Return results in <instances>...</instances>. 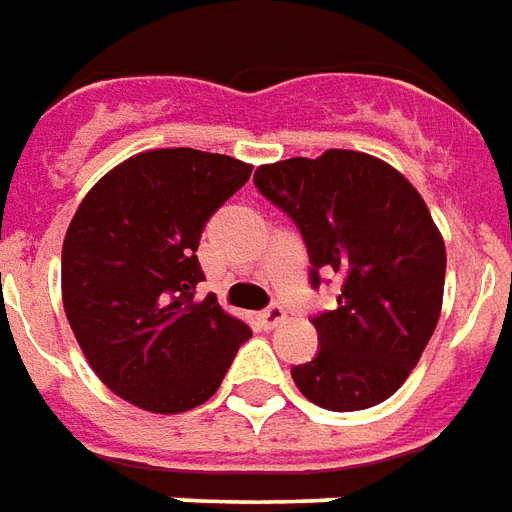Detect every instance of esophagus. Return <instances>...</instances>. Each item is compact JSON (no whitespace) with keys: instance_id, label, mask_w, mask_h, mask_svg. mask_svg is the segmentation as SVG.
<instances>
[{"instance_id":"obj_1","label":"esophagus","mask_w":512,"mask_h":512,"mask_svg":"<svg viewBox=\"0 0 512 512\" xmlns=\"http://www.w3.org/2000/svg\"><path fill=\"white\" fill-rule=\"evenodd\" d=\"M285 320H287V312L279 304H271L266 312L260 314V323L266 325L268 331H271V328H276V325H282Z\"/></svg>"}]
</instances>
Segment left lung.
Wrapping results in <instances>:
<instances>
[{
  "instance_id": "1",
  "label": "left lung",
  "mask_w": 512,
  "mask_h": 512,
  "mask_svg": "<svg viewBox=\"0 0 512 512\" xmlns=\"http://www.w3.org/2000/svg\"><path fill=\"white\" fill-rule=\"evenodd\" d=\"M255 187L301 230L312 285L342 276L339 306L314 317L317 358L293 366L298 391L333 412L391 399L442 312L448 257L429 206L388 162L347 149L260 165Z\"/></svg>"
}]
</instances>
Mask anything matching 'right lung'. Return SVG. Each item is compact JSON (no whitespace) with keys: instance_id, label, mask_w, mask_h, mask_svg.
<instances>
[{"instance_id":"right-lung-1","label":"right lung","mask_w":512,"mask_h":512,"mask_svg":"<svg viewBox=\"0 0 512 512\" xmlns=\"http://www.w3.org/2000/svg\"><path fill=\"white\" fill-rule=\"evenodd\" d=\"M252 165L198 149H151L94 184L62 246V301L86 361L146 412L200 407L222 385L249 325L203 282L200 233Z\"/></svg>"}]
</instances>
